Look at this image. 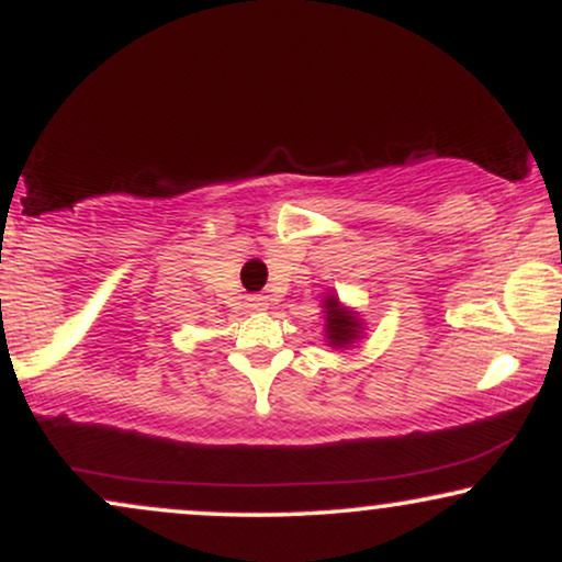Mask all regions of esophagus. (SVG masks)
<instances>
[{
    "label": "esophagus",
    "instance_id": "1",
    "mask_svg": "<svg viewBox=\"0 0 562 562\" xmlns=\"http://www.w3.org/2000/svg\"><path fill=\"white\" fill-rule=\"evenodd\" d=\"M245 306H248L250 312H263V308H267V295H248V299H245Z\"/></svg>",
    "mask_w": 562,
    "mask_h": 562
}]
</instances>
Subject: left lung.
Returning a JSON list of instances; mask_svg holds the SVG:
<instances>
[{
    "instance_id": "1",
    "label": "left lung",
    "mask_w": 562,
    "mask_h": 562,
    "mask_svg": "<svg viewBox=\"0 0 562 562\" xmlns=\"http://www.w3.org/2000/svg\"><path fill=\"white\" fill-rule=\"evenodd\" d=\"M325 308H327V325L325 327H327V338H330V344L333 346L353 344V340L359 338V333H362L359 322L340 308L338 299H327Z\"/></svg>"
}]
</instances>
